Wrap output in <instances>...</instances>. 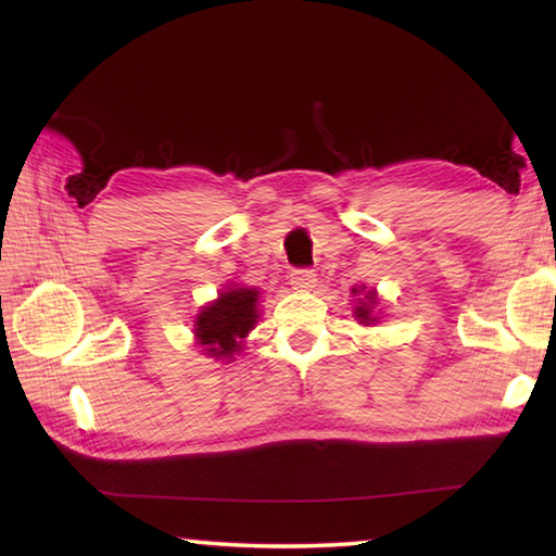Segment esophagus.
I'll use <instances>...</instances> for the list:
<instances>
[{"label": "esophagus", "instance_id": "34e87169", "mask_svg": "<svg viewBox=\"0 0 556 556\" xmlns=\"http://www.w3.org/2000/svg\"><path fill=\"white\" fill-rule=\"evenodd\" d=\"M315 283H317V273L313 268L290 270V286L295 290H313Z\"/></svg>", "mask_w": 556, "mask_h": 556}]
</instances>
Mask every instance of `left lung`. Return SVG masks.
Returning a JSON list of instances; mask_svg holds the SVG:
<instances>
[{"label": "left lung", "instance_id": "obj_1", "mask_svg": "<svg viewBox=\"0 0 556 556\" xmlns=\"http://www.w3.org/2000/svg\"><path fill=\"white\" fill-rule=\"evenodd\" d=\"M364 290H366V288L362 286V288H354L352 293L358 295V293H364ZM376 303H378V298H376L374 290H368L366 298H358V305L354 307V315H356L358 323H362V325H374V323H376V317H374Z\"/></svg>", "mask_w": 556, "mask_h": 556}]
</instances>
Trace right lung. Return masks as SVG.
<instances>
[{
  "label": "right lung",
  "instance_id": "right-lung-1",
  "mask_svg": "<svg viewBox=\"0 0 556 556\" xmlns=\"http://www.w3.org/2000/svg\"><path fill=\"white\" fill-rule=\"evenodd\" d=\"M258 319V290L229 288L194 317V337L202 352L214 358H233Z\"/></svg>",
  "mask_w": 556,
  "mask_h": 556
}]
</instances>
